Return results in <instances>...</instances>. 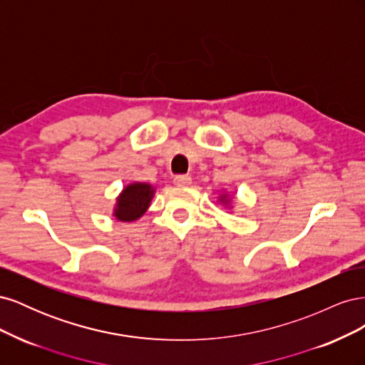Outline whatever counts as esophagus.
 Returning <instances> with one entry per match:
<instances>
[{
  "label": "esophagus",
  "mask_w": 365,
  "mask_h": 365,
  "mask_svg": "<svg viewBox=\"0 0 365 365\" xmlns=\"http://www.w3.org/2000/svg\"><path fill=\"white\" fill-rule=\"evenodd\" d=\"M173 184L176 187H187L192 184V180H190V176H187V175H178V176H175Z\"/></svg>",
  "instance_id": "1"
}]
</instances>
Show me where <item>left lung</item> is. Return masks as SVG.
Masks as SVG:
<instances>
[{
	"mask_svg": "<svg viewBox=\"0 0 365 365\" xmlns=\"http://www.w3.org/2000/svg\"><path fill=\"white\" fill-rule=\"evenodd\" d=\"M233 201H235V200L230 196V192H224V193H220V195L217 196V202H219L220 205H224V207L228 208V210L233 208V204H235Z\"/></svg>",
	"mask_w": 365,
	"mask_h": 365,
	"instance_id": "1",
	"label": "left lung"
}]
</instances>
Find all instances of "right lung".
I'll use <instances>...</instances> for the list:
<instances>
[{
	"label": "right lung",
	"instance_id": "right-lung-1",
	"mask_svg": "<svg viewBox=\"0 0 365 365\" xmlns=\"http://www.w3.org/2000/svg\"><path fill=\"white\" fill-rule=\"evenodd\" d=\"M155 196V187L148 182H130L115 197L113 216L120 222H135L148 212Z\"/></svg>",
	"mask_w": 365,
	"mask_h": 365
}]
</instances>
